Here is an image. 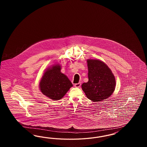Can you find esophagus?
Wrapping results in <instances>:
<instances>
[{
    "label": "esophagus",
    "mask_w": 147,
    "mask_h": 147,
    "mask_svg": "<svg viewBox=\"0 0 147 147\" xmlns=\"http://www.w3.org/2000/svg\"><path fill=\"white\" fill-rule=\"evenodd\" d=\"M74 86H75V87H76V88L80 87V86H81V83L79 82V83H78V84H76L74 85Z\"/></svg>",
    "instance_id": "34e87169"
}]
</instances>
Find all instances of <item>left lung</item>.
Here are the masks:
<instances>
[{
  "instance_id": "1",
  "label": "left lung",
  "mask_w": 147,
  "mask_h": 147,
  "mask_svg": "<svg viewBox=\"0 0 147 147\" xmlns=\"http://www.w3.org/2000/svg\"><path fill=\"white\" fill-rule=\"evenodd\" d=\"M88 81L82 85V89L89 100L99 102L109 97L115 88V79L111 70L104 62L87 60Z\"/></svg>"
}]
</instances>
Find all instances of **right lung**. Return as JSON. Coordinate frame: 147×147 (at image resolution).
Instances as JSON below:
<instances>
[{
    "mask_svg": "<svg viewBox=\"0 0 147 147\" xmlns=\"http://www.w3.org/2000/svg\"><path fill=\"white\" fill-rule=\"evenodd\" d=\"M60 70V66L58 65L47 69L45 72L39 84L42 94L54 101L63 98L73 86L71 81L61 73Z\"/></svg>",
    "mask_w": 147,
    "mask_h": 147,
    "instance_id": "1",
    "label": "right lung"
}]
</instances>
